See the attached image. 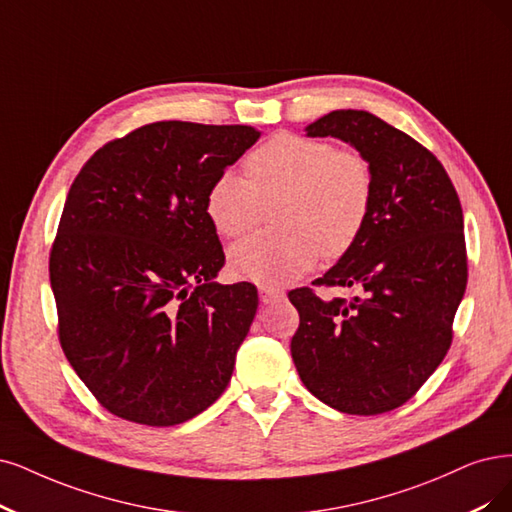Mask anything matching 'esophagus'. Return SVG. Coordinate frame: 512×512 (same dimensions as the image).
<instances>
[{"label": "esophagus", "instance_id": "obj_1", "mask_svg": "<svg viewBox=\"0 0 512 512\" xmlns=\"http://www.w3.org/2000/svg\"><path fill=\"white\" fill-rule=\"evenodd\" d=\"M285 297V291L276 289V287H259V299L263 304H274V301H280Z\"/></svg>", "mask_w": 512, "mask_h": 512}]
</instances>
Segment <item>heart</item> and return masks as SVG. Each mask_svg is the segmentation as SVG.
<instances>
[{
	"instance_id": "heart-1",
	"label": "heart",
	"mask_w": 512,
	"mask_h": 512,
	"mask_svg": "<svg viewBox=\"0 0 512 512\" xmlns=\"http://www.w3.org/2000/svg\"><path fill=\"white\" fill-rule=\"evenodd\" d=\"M246 181L223 170L208 185L206 215L225 238H238L259 223L263 202L280 198L278 230L259 232L230 249L236 278L257 285H285L314 268L320 253L346 255L363 236L375 194L371 162L331 141L278 132L244 160Z\"/></svg>"
}]
</instances>
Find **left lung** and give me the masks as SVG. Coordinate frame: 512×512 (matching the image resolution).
Segmentation results:
<instances>
[{
  "label": "left lung",
  "instance_id": "obj_1",
  "mask_svg": "<svg viewBox=\"0 0 512 512\" xmlns=\"http://www.w3.org/2000/svg\"><path fill=\"white\" fill-rule=\"evenodd\" d=\"M306 132L361 151L375 194L363 236L312 282L361 295L291 291L299 312L291 356L318 401L352 415L386 413L420 390L451 346L468 280L460 198L434 154L369 111L337 109Z\"/></svg>",
  "mask_w": 512,
  "mask_h": 512
}]
</instances>
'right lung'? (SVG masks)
Masks as SVG:
<instances>
[{
    "label": "right lung",
    "instance_id": "right-lung-1",
    "mask_svg": "<svg viewBox=\"0 0 512 512\" xmlns=\"http://www.w3.org/2000/svg\"><path fill=\"white\" fill-rule=\"evenodd\" d=\"M261 132L154 122L109 141L71 183L50 251L61 348L107 411L175 426L232 380L257 312L251 282L219 285L208 185Z\"/></svg>",
    "mask_w": 512,
    "mask_h": 512
}]
</instances>
